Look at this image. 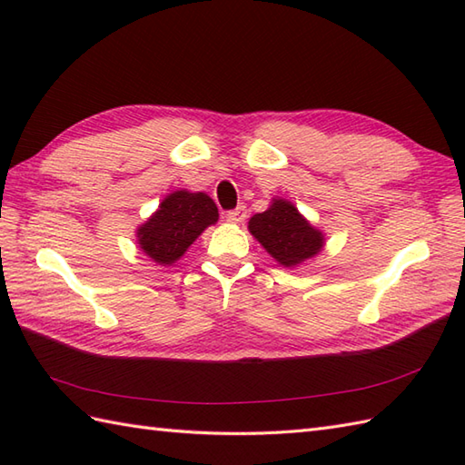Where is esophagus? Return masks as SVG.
Returning <instances> with one entry per match:
<instances>
[{"mask_svg": "<svg viewBox=\"0 0 465 465\" xmlns=\"http://www.w3.org/2000/svg\"><path fill=\"white\" fill-rule=\"evenodd\" d=\"M225 217H227V222H230V223H242L245 217H248V212H245L243 205H240V207H235V210L227 212Z\"/></svg>", "mask_w": 465, "mask_h": 465, "instance_id": "obj_1", "label": "esophagus"}]
</instances>
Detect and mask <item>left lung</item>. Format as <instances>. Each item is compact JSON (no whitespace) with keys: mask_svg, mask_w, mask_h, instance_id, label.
Returning <instances> with one entry per match:
<instances>
[{"mask_svg":"<svg viewBox=\"0 0 465 465\" xmlns=\"http://www.w3.org/2000/svg\"><path fill=\"white\" fill-rule=\"evenodd\" d=\"M248 230L283 268H298L315 258L325 245L323 232L283 197H273L268 210L250 217Z\"/></svg>","mask_w":465,"mask_h":465,"instance_id":"left-lung-1","label":"left lung"}]
</instances>
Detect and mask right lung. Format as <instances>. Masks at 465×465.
Wrapping results in <instances>:
<instances>
[{"label":"right lung","mask_w":465,"mask_h":465,"mask_svg":"<svg viewBox=\"0 0 465 465\" xmlns=\"http://www.w3.org/2000/svg\"><path fill=\"white\" fill-rule=\"evenodd\" d=\"M220 220L217 205L203 192L175 190L135 230L140 250L160 265H173L200 238L205 227Z\"/></svg>","instance_id":"add662e5"}]
</instances>
